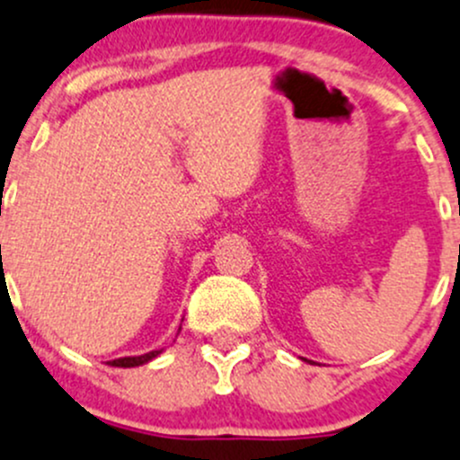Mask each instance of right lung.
<instances>
[{
	"label": "right lung",
	"instance_id": "obj_1",
	"mask_svg": "<svg viewBox=\"0 0 460 460\" xmlns=\"http://www.w3.org/2000/svg\"><path fill=\"white\" fill-rule=\"evenodd\" d=\"M178 332H181V328H178ZM163 350H165V348H161V350L145 352V355H138V357H119V359L108 361V366H114V368H137V366H143V364H147V361L156 359Z\"/></svg>",
	"mask_w": 460,
	"mask_h": 460
}]
</instances>
